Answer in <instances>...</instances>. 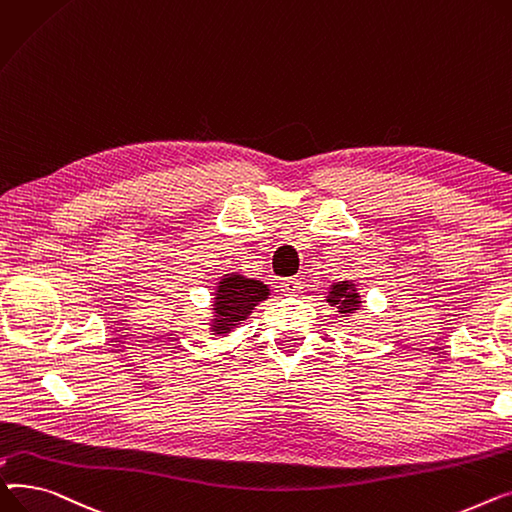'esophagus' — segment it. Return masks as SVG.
<instances>
[{"label": "esophagus", "mask_w": 512, "mask_h": 512, "mask_svg": "<svg viewBox=\"0 0 512 512\" xmlns=\"http://www.w3.org/2000/svg\"><path fill=\"white\" fill-rule=\"evenodd\" d=\"M279 287H281V291H283L285 295H297L299 291H302V283H299L297 279H283V281L279 283Z\"/></svg>", "instance_id": "obj_1"}]
</instances>
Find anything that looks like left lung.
Listing matches in <instances>:
<instances>
[{"instance_id":"8db88e82","label":"left lung","mask_w":512,"mask_h":512,"mask_svg":"<svg viewBox=\"0 0 512 512\" xmlns=\"http://www.w3.org/2000/svg\"><path fill=\"white\" fill-rule=\"evenodd\" d=\"M326 302L330 306H337L341 314H353L355 310H359V304H362L359 302V293H357L355 285L349 281H341V283H335L333 287H330Z\"/></svg>"}]
</instances>
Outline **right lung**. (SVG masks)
Returning <instances> with one entry per match:
<instances>
[{"label": "right lung", "mask_w": 512, "mask_h": 512, "mask_svg": "<svg viewBox=\"0 0 512 512\" xmlns=\"http://www.w3.org/2000/svg\"><path fill=\"white\" fill-rule=\"evenodd\" d=\"M268 297V287L262 281L244 275H225L215 293L213 335H225L239 322L246 320L252 310Z\"/></svg>", "instance_id": "1"}]
</instances>
